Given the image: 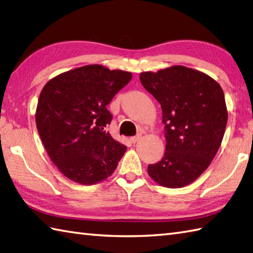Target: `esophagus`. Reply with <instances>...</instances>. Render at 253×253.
<instances>
[{
	"instance_id": "esophagus-1",
	"label": "esophagus",
	"mask_w": 253,
	"mask_h": 253,
	"mask_svg": "<svg viewBox=\"0 0 253 253\" xmlns=\"http://www.w3.org/2000/svg\"><path fill=\"white\" fill-rule=\"evenodd\" d=\"M141 138H142V135H141V133H138V135H136V136L130 137V141H131L132 143H136V142H138L139 140H140Z\"/></svg>"
}]
</instances>
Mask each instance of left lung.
<instances>
[{
  "mask_svg": "<svg viewBox=\"0 0 253 253\" xmlns=\"http://www.w3.org/2000/svg\"><path fill=\"white\" fill-rule=\"evenodd\" d=\"M140 82L162 107L164 157L148 166L157 184L181 188L195 181L215 157L227 125L221 85L209 75L175 65L143 72Z\"/></svg>",
  "mask_w": 253,
  "mask_h": 253,
  "instance_id": "obj_1",
  "label": "left lung"
}]
</instances>
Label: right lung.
I'll return each instance as SVG.
<instances>
[{"instance_id":"add662e5","label":"right lung","mask_w":253,"mask_h":253,"mask_svg":"<svg viewBox=\"0 0 253 253\" xmlns=\"http://www.w3.org/2000/svg\"><path fill=\"white\" fill-rule=\"evenodd\" d=\"M130 72L85 65L57 75L38 100L36 124L47 154L61 173L82 185H94L114 173L127 147L105 127L114 95L130 82Z\"/></svg>"}]
</instances>
